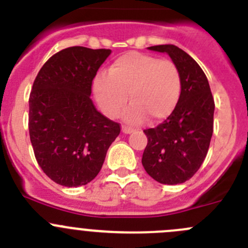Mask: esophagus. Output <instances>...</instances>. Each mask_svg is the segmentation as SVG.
Masks as SVG:
<instances>
[{"instance_id": "esophagus-1", "label": "esophagus", "mask_w": 248, "mask_h": 248, "mask_svg": "<svg viewBox=\"0 0 248 248\" xmlns=\"http://www.w3.org/2000/svg\"><path fill=\"white\" fill-rule=\"evenodd\" d=\"M122 132L126 134H129L133 132V128H131V127H127V126H122Z\"/></svg>"}]
</instances>
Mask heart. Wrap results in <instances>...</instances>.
Listing matches in <instances>:
<instances>
[{
  "label": "heart",
  "instance_id": "heart-1",
  "mask_svg": "<svg viewBox=\"0 0 248 248\" xmlns=\"http://www.w3.org/2000/svg\"><path fill=\"white\" fill-rule=\"evenodd\" d=\"M180 74L172 60L128 52L116 58L108 75L94 78L93 92L100 109L109 117H117L126 105V117L141 122L144 117L161 121L172 114L180 97Z\"/></svg>",
  "mask_w": 248,
  "mask_h": 248
}]
</instances>
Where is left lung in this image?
Listing matches in <instances>:
<instances>
[{"label": "left lung", "mask_w": 248, "mask_h": 248, "mask_svg": "<svg viewBox=\"0 0 248 248\" xmlns=\"http://www.w3.org/2000/svg\"><path fill=\"white\" fill-rule=\"evenodd\" d=\"M167 53L180 74V97L172 114L158 126L144 129L148 144L141 163L161 184L186 182L202 165L213 133L215 100L205 73L186 52L173 45L151 46Z\"/></svg>", "instance_id": "left-lung-1"}]
</instances>
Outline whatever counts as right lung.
I'll return each instance as SVG.
<instances>
[{
    "mask_svg": "<svg viewBox=\"0 0 248 248\" xmlns=\"http://www.w3.org/2000/svg\"><path fill=\"white\" fill-rule=\"evenodd\" d=\"M110 49L69 47L38 71L29 98V133L41 170L57 184L80 186L99 173L121 132L91 99L93 78Z\"/></svg>",
    "mask_w": 248,
    "mask_h": 248,
    "instance_id": "obj_1",
    "label": "right lung"
}]
</instances>
